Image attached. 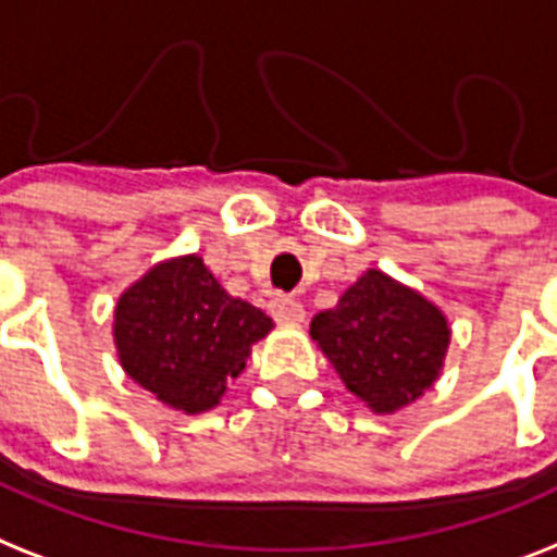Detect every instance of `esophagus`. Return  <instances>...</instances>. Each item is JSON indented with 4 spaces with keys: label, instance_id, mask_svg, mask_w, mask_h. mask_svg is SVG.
<instances>
[{
    "label": "esophagus",
    "instance_id": "obj_1",
    "mask_svg": "<svg viewBox=\"0 0 557 557\" xmlns=\"http://www.w3.org/2000/svg\"><path fill=\"white\" fill-rule=\"evenodd\" d=\"M270 315H273L278 324H287V327H296L305 321V307L298 305L296 298L289 296H275L270 301Z\"/></svg>",
    "mask_w": 557,
    "mask_h": 557
}]
</instances>
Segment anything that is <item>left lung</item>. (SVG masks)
<instances>
[{
  "label": "left lung",
  "instance_id": "left-lung-1",
  "mask_svg": "<svg viewBox=\"0 0 557 557\" xmlns=\"http://www.w3.org/2000/svg\"><path fill=\"white\" fill-rule=\"evenodd\" d=\"M310 338L358 401L393 416L438 381L453 330L424 293L370 268L310 321Z\"/></svg>",
  "mask_w": 557,
  "mask_h": 557
}]
</instances>
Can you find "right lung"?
Returning a JSON list of instances; mask_svg holds the SVG:
<instances>
[{
	"mask_svg": "<svg viewBox=\"0 0 557 557\" xmlns=\"http://www.w3.org/2000/svg\"><path fill=\"white\" fill-rule=\"evenodd\" d=\"M273 319L230 296L199 252L173 256L122 289L113 307V344L122 370L156 401L185 416L219 407L242 375L252 344Z\"/></svg>",
	"mask_w": 557,
	"mask_h": 557,
	"instance_id": "obj_1",
	"label": "right lung"
}]
</instances>
